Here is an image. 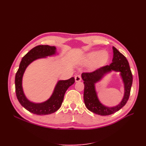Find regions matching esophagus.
Here are the masks:
<instances>
[{
    "label": "esophagus",
    "mask_w": 146,
    "mask_h": 146,
    "mask_svg": "<svg viewBox=\"0 0 146 146\" xmlns=\"http://www.w3.org/2000/svg\"><path fill=\"white\" fill-rule=\"evenodd\" d=\"M75 80H76V82H80L82 80V78L80 75H76V76H75Z\"/></svg>",
    "instance_id": "1"
}]
</instances>
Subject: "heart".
I'll use <instances>...</instances> for the list:
<instances>
[{
	"label": "heart",
	"instance_id": "heart-1",
	"mask_svg": "<svg viewBox=\"0 0 146 146\" xmlns=\"http://www.w3.org/2000/svg\"><path fill=\"white\" fill-rule=\"evenodd\" d=\"M110 58L108 52L106 50L93 51L85 54L80 59L82 64H88L92 62L90 67L91 69H96L107 63Z\"/></svg>",
	"mask_w": 146,
	"mask_h": 146
}]
</instances>
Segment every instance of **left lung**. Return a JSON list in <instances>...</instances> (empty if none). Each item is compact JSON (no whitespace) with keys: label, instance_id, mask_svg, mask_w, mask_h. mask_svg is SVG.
<instances>
[{"label":"left lung","instance_id":"8db88e82","mask_svg":"<svg viewBox=\"0 0 146 146\" xmlns=\"http://www.w3.org/2000/svg\"><path fill=\"white\" fill-rule=\"evenodd\" d=\"M113 62L110 65L101 67L91 72H83L82 78L84 81V102L86 108L92 113L101 116L112 114L124 106L129 100L133 76L129 63L125 56L122 55L116 48L113 47ZM112 70L120 72L125 85V96L121 102L115 107L108 108L100 103L95 89V83L100 81L106 74Z\"/></svg>","mask_w":146,"mask_h":146}]
</instances>
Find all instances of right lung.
Segmentation results:
<instances>
[{"label": "right lung", "instance_id": "add662e5", "mask_svg": "<svg viewBox=\"0 0 146 146\" xmlns=\"http://www.w3.org/2000/svg\"><path fill=\"white\" fill-rule=\"evenodd\" d=\"M56 54V47L48 45H39L33 48L22 59L15 76L16 94L21 105L30 113L37 115H46L56 111L62 104L64 94L69 86L75 83L71 77L66 80H59L50 98L42 103H34L26 98L22 86L23 77L27 66L33 61L46 58Z\"/></svg>", "mask_w": 146, "mask_h": 146}]
</instances>
